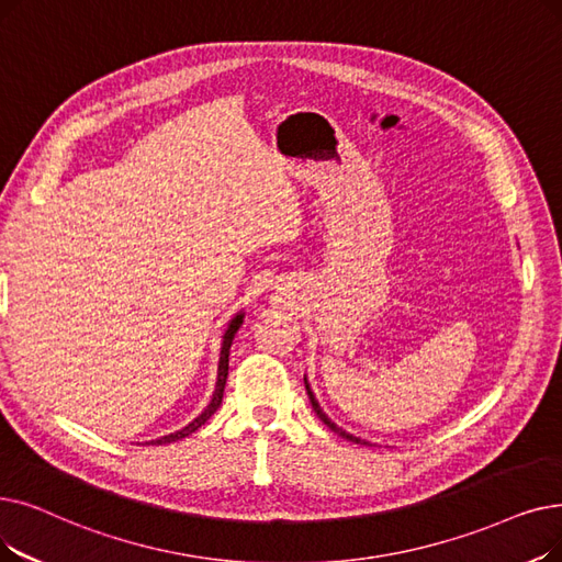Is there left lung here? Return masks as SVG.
Instances as JSON below:
<instances>
[{
    "mask_svg": "<svg viewBox=\"0 0 562 562\" xmlns=\"http://www.w3.org/2000/svg\"><path fill=\"white\" fill-rule=\"evenodd\" d=\"M305 390H307V397H310V402H312V408H314V413H316V416H319V420L326 425V427H330L335 434H339L341 438H347V441H353V443H360V446H370L368 441H360V438H356L353 434H347L345 429H341V427H337L328 416H326V413H324V408L319 406V402H316V397H314V393H312V390H310V383H307V379H305Z\"/></svg>",
    "mask_w": 562,
    "mask_h": 562,
    "instance_id": "left-lung-1",
    "label": "left lung"
}]
</instances>
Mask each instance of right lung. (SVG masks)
<instances>
[{"mask_svg": "<svg viewBox=\"0 0 562 562\" xmlns=\"http://www.w3.org/2000/svg\"><path fill=\"white\" fill-rule=\"evenodd\" d=\"M240 324H243V312H238L234 319L229 322V326H227V330H225V335H223V347H221V362H217V381H215V390H213V397H211V402H209V406L200 413L198 418H194L190 425H186L183 429H179V431H175V434H167V436H160V438H156V441H149L146 446H162V443H175V441H181V438H186L188 434H192V431H198L211 416L213 413L221 408V404H223V393H225V383H227V374H229V349H232V341H234V335H236V330L240 328Z\"/></svg>", "mask_w": 562, "mask_h": 562, "instance_id": "obj_1", "label": "right lung"}]
</instances>
